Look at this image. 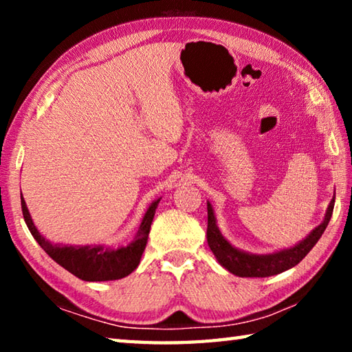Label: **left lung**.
I'll return each instance as SVG.
<instances>
[{
    "instance_id": "1",
    "label": "left lung",
    "mask_w": 352,
    "mask_h": 352,
    "mask_svg": "<svg viewBox=\"0 0 352 352\" xmlns=\"http://www.w3.org/2000/svg\"><path fill=\"white\" fill-rule=\"evenodd\" d=\"M333 204H336V194H333V199L331 200L329 206H327L323 222H321L317 228H314L311 231V234L306 236V239L298 242L296 245L290 248H283L279 250V252L269 254H253L233 247L225 239L217 226L212 206L210 201H208V245H210L211 252L216 256L219 264L225 267L226 270L233 273L236 276L265 278L278 275V273H283L292 269V267H295L298 262L305 259V256L314 248L321 234L324 233L327 223H329L333 211Z\"/></svg>"
}]
</instances>
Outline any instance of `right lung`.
Masks as SVG:
<instances>
[{
  "label": "right lung",
  "mask_w": 352,
  "mask_h": 352,
  "mask_svg": "<svg viewBox=\"0 0 352 352\" xmlns=\"http://www.w3.org/2000/svg\"><path fill=\"white\" fill-rule=\"evenodd\" d=\"M158 204L160 199L152 201L151 206L147 208L140 228L135 234V239L127 245L119 248H111L109 245H63V243H52L41 236L37 226L32 222V217L21 194L23 217H25L28 228L34 239L38 242V245L65 270L73 273L82 281L91 283L121 279L129 276L138 267Z\"/></svg>",
  "instance_id": "obj_1"
}]
</instances>
